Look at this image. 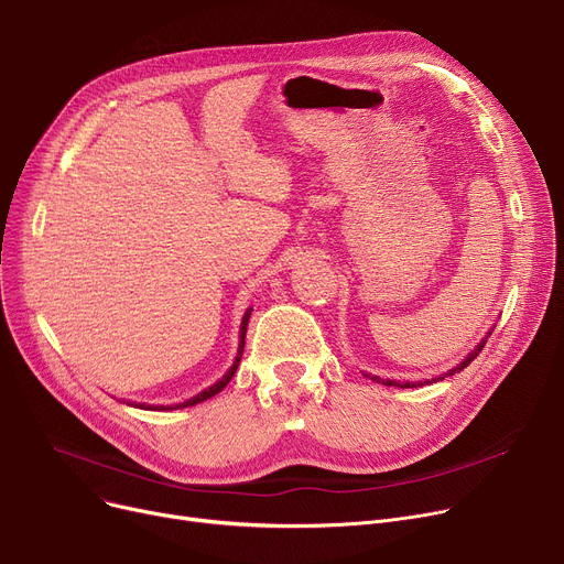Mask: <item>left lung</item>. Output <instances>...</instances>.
<instances>
[{
    "instance_id": "obj_1",
    "label": "left lung",
    "mask_w": 564,
    "mask_h": 564,
    "mask_svg": "<svg viewBox=\"0 0 564 564\" xmlns=\"http://www.w3.org/2000/svg\"><path fill=\"white\" fill-rule=\"evenodd\" d=\"M485 343L487 340H482L480 345H478V349L476 351H470V357H466V361H462L457 368H453V370H448L446 375H443V377H434V379H425V381H416V383H413V381H391V379H379V377H372L375 381H381V383H387V387H400V389H416V387H425V383H432V381H436V379H446V377H453L455 372H459V370H464L473 359H476L478 357V354L482 351V347H485Z\"/></svg>"
}]
</instances>
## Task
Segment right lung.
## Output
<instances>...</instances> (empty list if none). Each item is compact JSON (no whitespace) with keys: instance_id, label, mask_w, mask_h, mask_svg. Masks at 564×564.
Masks as SVG:
<instances>
[{"instance_id":"obj_1","label":"right lung","mask_w":564,"mask_h":564,"mask_svg":"<svg viewBox=\"0 0 564 564\" xmlns=\"http://www.w3.org/2000/svg\"><path fill=\"white\" fill-rule=\"evenodd\" d=\"M249 315H251V308L247 311V315H245V319H242V332H240V349H237V357H235V361H232V366H230V370L215 383V387H210V389H205L203 393H198V395H194L192 400H187V402H183V404H175V409L177 406H192V404H198V402H203V400H207V398H213V395H217L221 389H226V383L232 379V375H235V370H237V366H240V359H242V351H245V336H247V324H249ZM141 409H148V406H143V404H139ZM158 411L162 409H173V406H155Z\"/></svg>"}]
</instances>
